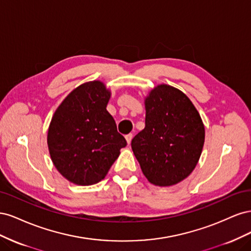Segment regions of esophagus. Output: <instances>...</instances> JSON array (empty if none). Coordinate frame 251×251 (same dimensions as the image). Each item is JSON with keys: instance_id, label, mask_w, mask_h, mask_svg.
Instances as JSON below:
<instances>
[{"instance_id": "1", "label": "esophagus", "mask_w": 251, "mask_h": 251, "mask_svg": "<svg viewBox=\"0 0 251 251\" xmlns=\"http://www.w3.org/2000/svg\"><path fill=\"white\" fill-rule=\"evenodd\" d=\"M126 139L127 144H131V141H132V139H133V134H127V135H126Z\"/></svg>"}]
</instances>
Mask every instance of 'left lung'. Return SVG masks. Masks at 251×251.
<instances>
[{
  "label": "left lung",
  "mask_w": 251,
  "mask_h": 251,
  "mask_svg": "<svg viewBox=\"0 0 251 251\" xmlns=\"http://www.w3.org/2000/svg\"><path fill=\"white\" fill-rule=\"evenodd\" d=\"M146 126L132 140L133 153L151 184L172 186L198 163L205 140L199 112L179 89L156 86L144 98Z\"/></svg>",
  "instance_id": "8db88e82"
}]
</instances>
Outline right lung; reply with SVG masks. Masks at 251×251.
I'll use <instances>...</instances> for the list:
<instances>
[{
    "label": "right lung",
    "instance_id": "add662e5",
    "mask_svg": "<svg viewBox=\"0 0 251 251\" xmlns=\"http://www.w3.org/2000/svg\"><path fill=\"white\" fill-rule=\"evenodd\" d=\"M111 91L100 80L75 88L53 114L47 143L51 160L64 178L76 185L101 181L126 146L107 111Z\"/></svg>",
    "mask_w": 251,
    "mask_h": 251
}]
</instances>
